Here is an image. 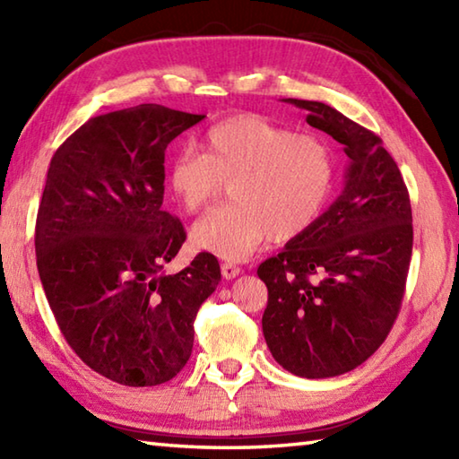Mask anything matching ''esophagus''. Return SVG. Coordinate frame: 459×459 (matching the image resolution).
<instances>
[{
	"mask_svg": "<svg viewBox=\"0 0 459 459\" xmlns=\"http://www.w3.org/2000/svg\"><path fill=\"white\" fill-rule=\"evenodd\" d=\"M221 271H222V277L224 279H235V277L240 275V271H243V269L237 267V265H232V263H222Z\"/></svg>",
	"mask_w": 459,
	"mask_h": 459,
	"instance_id": "1",
	"label": "esophagus"
}]
</instances>
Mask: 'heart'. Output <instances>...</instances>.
<instances>
[{
	"label": "heart",
	"mask_w": 459,
	"mask_h": 459,
	"mask_svg": "<svg viewBox=\"0 0 459 459\" xmlns=\"http://www.w3.org/2000/svg\"><path fill=\"white\" fill-rule=\"evenodd\" d=\"M206 153L182 150L168 166V182L184 211L196 212L230 186V204L194 224L202 251L240 261L267 237L285 240L312 227L336 176L330 143L314 134L275 126L259 115H235L206 134Z\"/></svg>",
	"instance_id": "obj_1"
}]
</instances>
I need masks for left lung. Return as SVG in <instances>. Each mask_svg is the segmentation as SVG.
<instances>
[{"label": "left lung", "instance_id": "1", "mask_svg": "<svg viewBox=\"0 0 459 459\" xmlns=\"http://www.w3.org/2000/svg\"><path fill=\"white\" fill-rule=\"evenodd\" d=\"M344 145V190L312 227L263 261V336L295 377L354 370L391 332L405 293L413 216L407 186L380 137L317 100L285 99Z\"/></svg>", "mask_w": 459, "mask_h": 459}]
</instances>
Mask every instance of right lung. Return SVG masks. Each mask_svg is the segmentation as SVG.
I'll use <instances>...</instances> for the list:
<instances>
[{
    "instance_id": "right-lung-1",
    "label": "right lung",
    "mask_w": 459,
    "mask_h": 459,
    "mask_svg": "<svg viewBox=\"0 0 459 459\" xmlns=\"http://www.w3.org/2000/svg\"><path fill=\"white\" fill-rule=\"evenodd\" d=\"M204 115L143 103L91 117L50 161L36 261L79 359L126 386L168 383L188 362L198 307L221 265L198 253L166 275L186 232L164 211L166 147Z\"/></svg>"
}]
</instances>
